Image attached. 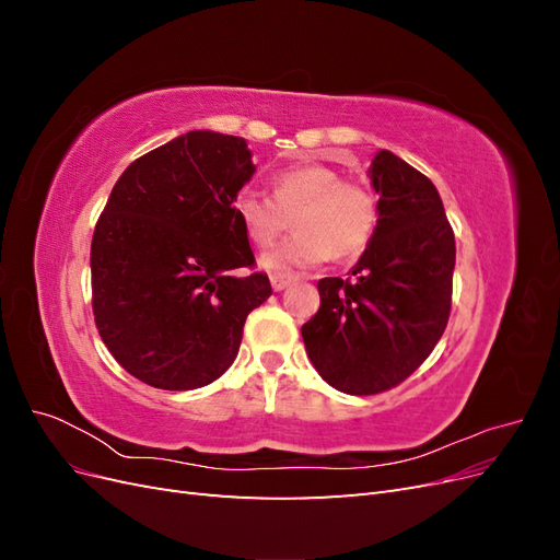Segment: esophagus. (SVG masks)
<instances>
[{"label":"esophagus","mask_w":560,"mask_h":560,"mask_svg":"<svg viewBox=\"0 0 560 560\" xmlns=\"http://www.w3.org/2000/svg\"><path fill=\"white\" fill-rule=\"evenodd\" d=\"M294 280H296L294 276H270V284H273L276 292L287 290V287H290Z\"/></svg>","instance_id":"1"}]
</instances>
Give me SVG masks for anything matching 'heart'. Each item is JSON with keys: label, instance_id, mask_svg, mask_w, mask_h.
Here are the masks:
<instances>
[{"label": "heart", "instance_id": "b5f03b06", "mask_svg": "<svg viewBox=\"0 0 560 560\" xmlns=\"http://www.w3.org/2000/svg\"><path fill=\"white\" fill-rule=\"evenodd\" d=\"M233 214L252 243H273L294 214L290 238L261 254V268L290 276L329 259L360 254L378 222V202L369 189L327 165H296L273 179V198L243 189L233 200Z\"/></svg>", "mask_w": 560, "mask_h": 560}]
</instances>
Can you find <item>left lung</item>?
Wrapping results in <instances>:
<instances>
[{
	"label": "left lung",
	"mask_w": 560,
	"mask_h": 560,
	"mask_svg": "<svg viewBox=\"0 0 560 560\" xmlns=\"http://www.w3.org/2000/svg\"><path fill=\"white\" fill-rule=\"evenodd\" d=\"M378 222L350 280L317 282L319 311L301 327L317 374L338 393L376 395L428 360L453 292L455 238L436 186L381 149L369 165Z\"/></svg>",
	"instance_id": "1"
}]
</instances>
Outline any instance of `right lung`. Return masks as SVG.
Wrapping results in <instances>:
<instances>
[{
	"label": "right lung",
	"mask_w": 560,
	"mask_h": 560,
	"mask_svg": "<svg viewBox=\"0 0 560 560\" xmlns=\"http://www.w3.org/2000/svg\"><path fill=\"white\" fill-rule=\"evenodd\" d=\"M254 171L247 140L189 130L114 184L91 243L93 315L130 376L196 389L233 364L247 315L273 294L268 276H238L254 254L233 200Z\"/></svg>",
	"instance_id": "1"
}]
</instances>
